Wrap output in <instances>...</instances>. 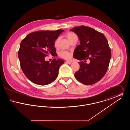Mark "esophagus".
I'll return each mask as SVG.
<instances>
[{"label": "esophagus", "mask_w": 130, "mask_h": 130, "mask_svg": "<svg viewBox=\"0 0 130 130\" xmlns=\"http://www.w3.org/2000/svg\"><path fill=\"white\" fill-rule=\"evenodd\" d=\"M66 63H67V64H70L72 63V61H66Z\"/></svg>", "instance_id": "obj_1"}]
</instances>
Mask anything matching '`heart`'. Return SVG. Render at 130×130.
I'll use <instances>...</instances> for the list:
<instances>
[{
    "instance_id": "heart-1",
    "label": "heart",
    "mask_w": 130,
    "mask_h": 130,
    "mask_svg": "<svg viewBox=\"0 0 130 130\" xmlns=\"http://www.w3.org/2000/svg\"><path fill=\"white\" fill-rule=\"evenodd\" d=\"M66 37H67L69 41H70V40H71L72 39H73L74 37H77L76 35L74 34V32H70L68 33L66 35ZM58 40H59V38H57L55 42V45L56 46L57 45V43L58 42ZM59 56L61 57L62 58H64L65 59H69L71 58L72 54L71 53L68 52V51H61L59 53Z\"/></svg>"
}]
</instances>
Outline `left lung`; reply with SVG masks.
Returning <instances> with one entry per match:
<instances>
[{"label":"left lung","instance_id":"1","mask_svg":"<svg viewBox=\"0 0 130 130\" xmlns=\"http://www.w3.org/2000/svg\"><path fill=\"white\" fill-rule=\"evenodd\" d=\"M70 31L74 32L80 41L74 53L73 57L81 61L74 76L84 85L93 84L101 79L109 67L111 51L108 41L103 34L89 27H75Z\"/></svg>","mask_w":130,"mask_h":130}]
</instances>
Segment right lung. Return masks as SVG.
<instances>
[{
    "label": "right lung",
    "instance_id": "1",
    "mask_svg": "<svg viewBox=\"0 0 130 130\" xmlns=\"http://www.w3.org/2000/svg\"><path fill=\"white\" fill-rule=\"evenodd\" d=\"M64 31H40L29 34L22 40L19 51L20 67L27 78L32 83L46 85L55 80L60 67L64 61L54 58L49 63L45 57L49 55L56 56L55 42Z\"/></svg>",
    "mask_w": 130,
    "mask_h": 130
}]
</instances>
